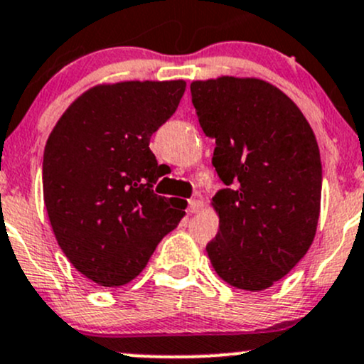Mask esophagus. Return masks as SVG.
<instances>
[{"label": "esophagus", "instance_id": "34e87169", "mask_svg": "<svg viewBox=\"0 0 364 364\" xmlns=\"http://www.w3.org/2000/svg\"><path fill=\"white\" fill-rule=\"evenodd\" d=\"M202 209V202L200 200H195V198H191V200H188V210L191 214L198 213V210Z\"/></svg>", "mask_w": 364, "mask_h": 364}]
</instances>
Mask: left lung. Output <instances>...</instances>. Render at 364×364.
<instances>
[{"instance_id": "8db88e82", "label": "left lung", "mask_w": 364, "mask_h": 364, "mask_svg": "<svg viewBox=\"0 0 364 364\" xmlns=\"http://www.w3.org/2000/svg\"><path fill=\"white\" fill-rule=\"evenodd\" d=\"M213 164L219 231L207 243L215 273L237 289L266 290L304 257L321 202V159L309 122L285 93L261 79L191 82Z\"/></svg>"}]
</instances>
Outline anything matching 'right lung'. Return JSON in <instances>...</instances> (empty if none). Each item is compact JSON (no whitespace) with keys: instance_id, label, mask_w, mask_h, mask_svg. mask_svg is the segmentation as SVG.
Returning a JSON list of instances; mask_svg holds the SVG:
<instances>
[{"instance_id":"1","label":"right lung","mask_w":364,"mask_h":364,"mask_svg":"<svg viewBox=\"0 0 364 364\" xmlns=\"http://www.w3.org/2000/svg\"><path fill=\"white\" fill-rule=\"evenodd\" d=\"M185 81L97 86L65 110L43 155L45 205L72 266L102 287L136 278L185 213L161 197L150 138L179 105Z\"/></svg>"}]
</instances>
